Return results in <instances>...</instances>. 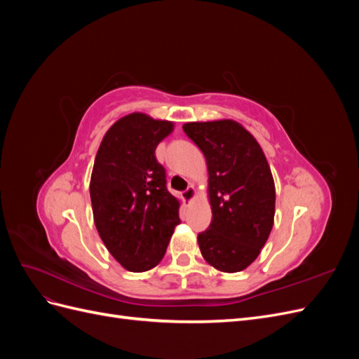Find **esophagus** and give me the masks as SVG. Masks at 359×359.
<instances>
[{
  "mask_svg": "<svg viewBox=\"0 0 359 359\" xmlns=\"http://www.w3.org/2000/svg\"><path fill=\"white\" fill-rule=\"evenodd\" d=\"M181 196H182L184 201L191 203V202L194 201V198H196V190H194L193 186H190L187 190H184V191L181 193Z\"/></svg>",
  "mask_w": 359,
  "mask_h": 359,
  "instance_id": "34e87169",
  "label": "esophagus"
}]
</instances>
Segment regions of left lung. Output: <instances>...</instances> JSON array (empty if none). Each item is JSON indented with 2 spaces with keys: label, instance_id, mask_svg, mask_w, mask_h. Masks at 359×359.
<instances>
[{
  "label": "left lung",
  "instance_id": "left-lung-1",
  "mask_svg": "<svg viewBox=\"0 0 359 359\" xmlns=\"http://www.w3.org/2000/svg\"><path fill=\"white\" fill-rule=\"evenodd\" d=\"M208 168L210 229L199 233L203 259L222 273L252 265L274 226L276 186L262 148L233 119L186 123Z\"/></svg>",
  "mask_w": 359,
  "mask_h": 359
}]
</instances>
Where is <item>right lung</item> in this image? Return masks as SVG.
Listing matches in <instances>:
<instances>
[{
  "label": "right lung",
  "instance_id": "obj_1",
  "mask_svg": "<svg viewBox=\"0 0 359 359\" xmlns=\"http://www.w3.org/2000/svg\"><path fill=\"white\" fill-rule=\"evenodd\" d=\"M173 123L128 114L104 133L95 154L90 194L94 223L116 262L132 273L160 264L180 223V199L166 189L156 148Z\"/></svg>",
  "mask_w": 359,
  "mask_h": 359
}]
</instances>
